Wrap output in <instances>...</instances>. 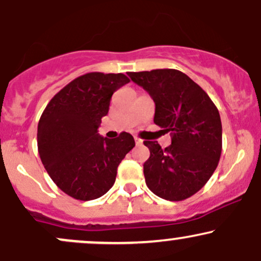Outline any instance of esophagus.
Returning a JSON list of instances; mask_svg holds the SVG:
<instances>
[{"instance_id": "obj_1", "label": "esophagus", "mask_w": 261, "mask_h": 261, "mask_svg": "<svg viewBox=\"0 0 261 261\" xmlns=\"http://www.w3.org/2000/svg\"><path fill=\"white\" fill-rule=\"evenodd\" d=\"M135 142H136V146H141L143 143V141L139 139V137H135Z\"/></svg>"}]
</instances>
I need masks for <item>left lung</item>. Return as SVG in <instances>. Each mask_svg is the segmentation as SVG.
<instances>
[{
  "label": "left lung",
  "instance_id": "8db88e82",
  "mask_svg": "<svg viewBox=\"0 0 261 261\" xmlns=\"http://www.w3.org/2000/svg\"><path fill=\"white\" fill-rule=\"evenodd\" d=\"M155 104L154 124L170 133L172 145L162 148L145 141L149 158L143 164L146 184L169 201L197 193L214 174L222 151L220 113L203 89L173 68L128 72Z\"/></svg>",
  "mask_w": 261,
  "mask_h": 261
}]
</instances>
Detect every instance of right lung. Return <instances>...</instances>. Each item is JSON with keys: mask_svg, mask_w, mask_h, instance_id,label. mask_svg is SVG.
Segmentation results:
<instances>
[{"mask_svg": "<svg viewBox=\"0 0 261 261\" xmlns=\"http://www.w3.org/2000/svg\"><path fill=\"white\" fill-rule=\"evenodd\" d=\"M130 82L122 73L89 72L54 95L38 124V151L47 174L65 194L88 201L113 187L116 170L135 147L130 134H98L113 93Z\"/></svg>", "mask_w": 261, "mask_h": 261, "instance_id": "1", "label": "right lung"}]
</instances>
